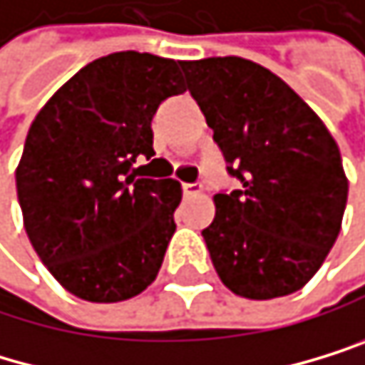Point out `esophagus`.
Returning a JSON list of instances; mask_svg holds the SVG:
<instances>
[{"instance_id":"34e87169","label":"esophagus","mask_w":365,"mask_h":365,"mask_svg":"<svg viewBox=\"0 0 365 365\" xmlns=\"http://www.w3.org/2000/svg\"><path fill=\"white\" fill-rule=\"evenodd\" d=\"M181 190H184V197H195V195L202 192L200 184H181Z\"/></svg>"}]
</instances>
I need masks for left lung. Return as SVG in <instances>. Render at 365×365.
Wrapping results in <instances>:
<instances>
[{"label": "left lung", "instance_id": "8db88e82", "mask_svg": "<svg viewBox=\"0 0 365 365\" xmlns=\"http://www.w3.org/2000/svg\"><path fill=\"white\" fill-rule=\"evenodd\" d=\"M235 190L215 195L202 231L233 294L267 301L298 292L341 231L348 179L339 145L309 105L245 58L181 62Z\"/></svg>", "mask_w": 365, "mask_h": 365}]
</instances>
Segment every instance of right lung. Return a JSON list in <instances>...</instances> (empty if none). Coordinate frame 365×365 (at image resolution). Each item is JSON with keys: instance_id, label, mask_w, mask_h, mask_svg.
<instances>
[{"instance_id": "add662e5", "label": "right lung", "mask_w": 365, "mask_h": 365, "mask_svg": "<svg viewBox=\"0 0 365 365\" xmlns=\"http://www.w3.org/2000/svg\"><path fill=\"white\" fill-rule=\"evenodd\" d=\"M184 91L179 62L120 51L80 69L31 123L15 173L24 229L83 301H128L159 274L181 186L134 177L132 165L155 155L159 105Z\"/></svg>"}]
</instances>
